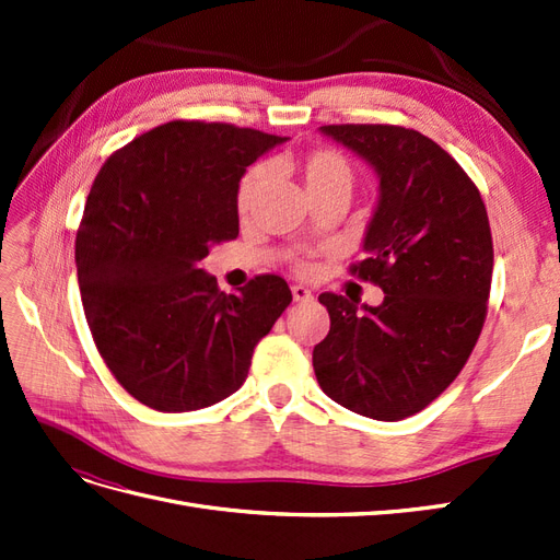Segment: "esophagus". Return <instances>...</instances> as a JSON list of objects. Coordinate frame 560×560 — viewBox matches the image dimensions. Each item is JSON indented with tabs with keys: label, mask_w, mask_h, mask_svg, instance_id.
I'll list each match as a JSON object with an SVG mask.
<instances>
[{
	"label": "esophagus",
	"mask_w": 560,
	"mask_h": 560,
	"mask_svg": "<svg viewBox=\"0 0 560 560\" xmlns=\"http://www.w3.org/2000/svg\"><path fill=\"white\" fill-rule=\"evenodd\" d=\"M292 296H294L296 303H308V301H313V292L308 290V287H303V284H294V287H292Z\"/></svg>",
	"instance_id": "1"
}]
</instances>
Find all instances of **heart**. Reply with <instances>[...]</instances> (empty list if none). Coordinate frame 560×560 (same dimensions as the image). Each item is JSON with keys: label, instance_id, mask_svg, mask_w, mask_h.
<instances>
[{"label": "heart", "instance_id": "heart-1", "mask_svg": "<svg viewBox=\"0 0 560 560\" xmlns=\"http://www.w3.org/2000/svg\"><path fill=\"white\" fill-rule=\"evenodd\" d=\"M294 167L311 198L334 189H346V191L352 189L354 167L348 161V156L341 154L338 149L315 147L306 151V154H301L294 161ZM266 182H268V165L257 163L247 167L238 186H235V210H238L241 217H247L254 210V206H257ZM294 266L299 270H311L308 257H296Z\"/></svg>", "mask_w": 560, "mask_h": 560}]
</instances>
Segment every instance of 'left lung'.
Returning a JSON list of instances; mask_svg holds the SVG:
<instances>
[{"mask_svg": "<svg viewBox=\"0 0 560 560\" xmlns=\"http://www.w3.org/2000/svg\"><path fill=\"white\" fill-rule=\"evenodd\" d=\"M322 130L381 175L364 254L350 273L381 287L385 299L358 311L341 294H319L331 329L313 350V369L336 404L395 422L442 395L479 341L493 278L486 206L460 163L413 128Z\"/></svg>", "mask_w": 560, "mask_h": 560, "instance_id": "1", "label": "left lung"}]
</instances>
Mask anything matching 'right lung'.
<instances>
[{
    "label": "right lung",
    "mask_w": 560,
    "mask_h": 560,
    "mask_svg": "<svg viewBox=\"0 0 560 560\" xmlns=\"http://www.w3.org/2000/svg\"><path fill=\"white\" fill-rule=\"evenodd\" d=\"M282 142L233 124L171 121L100 167L77 231L83 313L100 358L149 409H206L238 389L292 303L276 273L224 294L198 261L238 238L235 186Z\"/></svg>",
    "instance_id": "right-lung-1"
}]
</instances>
